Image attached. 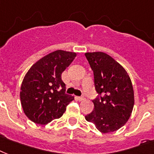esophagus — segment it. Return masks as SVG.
Wrapping results in <instances>:
<instances>
[{"instance_id":"34e87169","label":"esophagus","mask_w":154,"mask_h":154,"mask_svg":"<svg viewBox=\"0 0 154 154\" xmlns=\"http://www.w3.org/2000/svg\"><path fill=\"white\" fill-rule=\"evenodd\" d=\"M77 99H78L79 101H83V100H85L84 96H78V97H77Z\"/></svg>"}]
</instances>
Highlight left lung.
<instances>
[{"instance_id": "left-lung-1", "label": "left lung", "mask_w": 154, "mask_h": 154, "mask_svg": "<svg viewBox=\"0 0 154 154\" xmlns=\"http://www.w3.org/2000/svg\"><path fill=\"white\" fill-rule=\"evenodd\" d=\"M93 71L95 90L98 96L92 100L93 111L85 116L103 133L116 131L129 119L134 105L132 82L123 66L103 52L86 53Z\"/></svg>"}]
</instances>
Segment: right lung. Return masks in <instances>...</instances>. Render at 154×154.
Listing matches in <instances>:
<instances>
[{"mask_svg":"<svg viewBox=\"0 0 154 154\" xmlns=\"http://www.w3.org/2000/svg\"><path fill=\"white\" fill-rule=\"evenodd\" d=\"M76 54L58 50L34 63L25 76L20 98L26 116L39 125L60 118L74 96L66 94L62 73Z\"/></svg>","mask_w":154,"mask_h":154,"instance_id":"1","label":"right lung"}]
</instances>
